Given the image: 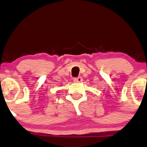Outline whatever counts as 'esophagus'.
Wrapping results in <instances>:
<instances>
[{
    "label": "esophagus",
    "mask_w": 147,
    "mask_h": 147,
    "mask_svg": "<svg viewBox=\"0 0 147 147\" xmlns=\"http://www.w3.org/2000/svg\"><path fill=\"white\" fill-rule=\"evenodd\" d=\"M82 81V77H78V78H74V82L78 83V82H81Z\"/></svg>",
    "instance_id": "1"
}]
</instances>
